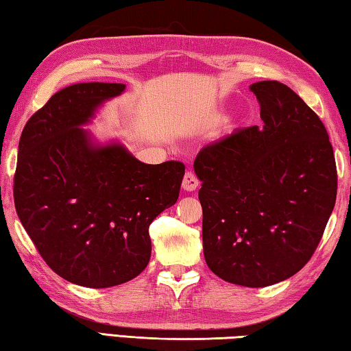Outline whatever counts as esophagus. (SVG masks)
Listing matches in <instances>:
<instances>
[{
    "instance_id": "esophagus-1",
    "label": "esophagus",
    "mask_w": 351,
    "mask_h": 351,
    "mask_svg": "<svg viewBox=\"0 0 351 351\" xmlns=\"http://www.w3.org/2000/svg\"><path fill=\"white\" fill-rule=\"evenodd\" d=\"M198 187V178L195 176L192 171H186V175L182 178V189L187 192H193Z\"/></svg>"
}]
</instances>
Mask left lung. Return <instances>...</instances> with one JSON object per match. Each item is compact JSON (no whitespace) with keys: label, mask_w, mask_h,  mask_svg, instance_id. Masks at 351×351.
Listing matches in <instances>:
<instances>
[{"label":"left lung","mask_w":351,"mask_h":351,"mask_svg":"<svg viewBox=\"0 0 351 351\" xmlns=\"http://www.w3.org/2000/svg\"><path fill=\"white\" fill-rule=\"evenodd\" d=\"M263 127L239 128L193 162L203 207L204 258L213 274L249 288L299 272L322 239L337 173L322 121L276 80L257 82Z\"/></svg>","instance_id":"1"}]
</instances>
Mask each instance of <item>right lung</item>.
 Returning <instances> with one entry per match:
<instances>
[{
	"label": "right lung",
	"mask_w": 351,
	"mask_h": 351,
	"mask_svg": "<svg viewBox=\"0 0 351 351\" xmlns=\"http://www.w3.org/2000/svg\"><path fill=\"white\" fill-rule=\"evenodd\" d=\"M123 83H75L29 119L19 145L14 201L47 266L71 283L110 288L147 268L148 228L180 197L184 164H144L119 142L80 128Z\"/></svg>",
	"instance_id": "obj_1"
}]
</instances>
